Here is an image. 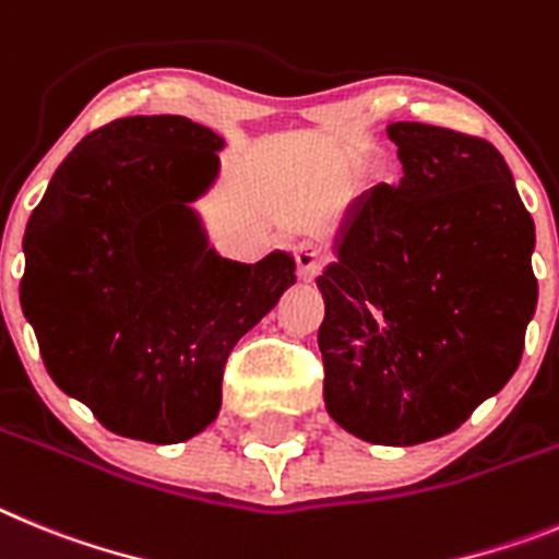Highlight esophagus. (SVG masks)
<instances>
[{"label":"esophagus","mask_w":559,"mask_h":559,"mask_svg":"<svg viewBox=\"0 0 559 559\" xmlns=\"http://www.w3.org/2000/svg\"><path fill=\"white\" fill-rule=\"evenodd\" d=\"M295 259H298V273L300 278H314L320 270H323L325 264V253L320 245L314 242H304L298 248V253H295Z\"/></svg>","instance_id":"1"}]
</instances>
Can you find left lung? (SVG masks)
<instances>
[{"mask_svg": "<svg viewBox=\"0 0 559 559\" xmlns=\"http://www.w3.org/2000/svg\"><path fill=\"white\" fill-rule=\"evenodd\" d=\"M404 178L354 200L317 278L325 409L376 445L460 429L518 370L537 306L535 223L479 135L386 124Z\"/></svg>", "mask_w": 559, "mask_h": 559, "instance_id": "obj_1", "label": "left lung"}]
</instances>
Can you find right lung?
<instances>
[{
    "instance_id": "right-lung-1",
    "label": "right lung",
    "mask_w": 559,
    "mask_h": 559,
    "mask_svg": "<svg viewBox=\"0 0 559 559\" xmlns=\"http://www.w3.org/2000/svg\"><path fill=\"white\" fill-rule=\"evenodd\" d=\"M223 139L186 117H128L63 158L24 230L22 309L60 390L130 440L183 442L223 404L230 350L284 289L289 253L209 248L192 200Z\"/></svg>"
}]
</instances>
